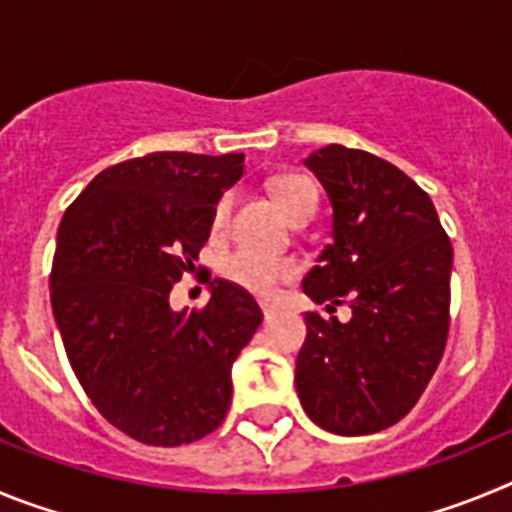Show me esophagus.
Listing matches in <instances>:
<instances>
[{"label": "esophagus", "mask_w": 512, "mask_h": 512, "mask_svg": "<svg viewBox=\"0 0 512 512\" xmlns=\"http://www.w3.org/2000/svg\"><path fill=\"white\" fill-rule=\"evenodd\" d=\"M259 307H261V312H264L266 320H271L274 315H277V307L271 305V302H259Z\"/></svg>", "instance_id": "esophagus-1"}]
</instances>
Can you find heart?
I'll return each mask as SVG.
<instances>
[{
  "instance_id": "heart-1",
  "label": "heart",
  "mask_w": 512,
  "mask_h": 512,
  "mask_svg": "<svg viewBox=\"0 0 512 512\" xmlns=\"http://www.w3.org/2000/svg\"><path fill=\"white\" fill-rule=\"evenodd\" d=\"M271 189L277 194L279 205L284 207L289 217H297L305 210H315L318 207V189L315 184L300 174L279 176L271 182ZM230 207H233V197L228 192L215 202L212 207V230L223 233L230 223ZM220 271L228 282L238 284L241 289L251 292V295L269 297L274 295V289L282 282L297 274L295 259L289 256H279V253L259 251V248H235L220 261Z\"/></svg>"
}]
</instances>
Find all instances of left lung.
Instances as JSON below:
<instances>
[{
	"mask_svg": "<svg viewBox=\"0 0 512 512\" xmlns=\"http://www.w3.org/2000/svg\"><path fill=\"white\" fill-rule=\"evenodd\" d=\"M305 166L333 205V243L302 282L330 318L305 312L297 395L325 431L366 436L405 418L436 372L454 251L431 197L390 161L330 143ZM343 301L348 324L332 315Z\"/></svg>",
	"mask_w": 512,
	"mask_h": 512,
	"instance_id": "1",
	"label": "left lung"
}]
</instances>
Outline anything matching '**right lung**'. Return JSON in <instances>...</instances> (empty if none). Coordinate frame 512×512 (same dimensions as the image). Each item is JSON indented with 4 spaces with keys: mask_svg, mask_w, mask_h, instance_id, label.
Listing matches in <instances>:
<instances>
[{
    "mask_svg": "<svg viewBox=\"0 0 512 512\" xmlns=\"http://www.w3.org/2000/svg\"><path fill=\"white\" fill-rule=\"evenodd\" d=\"M243 176V153L161 151L104 169L58 228L51 305L94 408L148 446H182L223 423L230 369L264 320L238 284L210 282L202 310L174 312L212 207Z\"/></svg>",
    "mask_w": 512,
    "mask_h": 512,
    "instance_id": "add662e5",
    "label": "right lung"
}]
</instances>
